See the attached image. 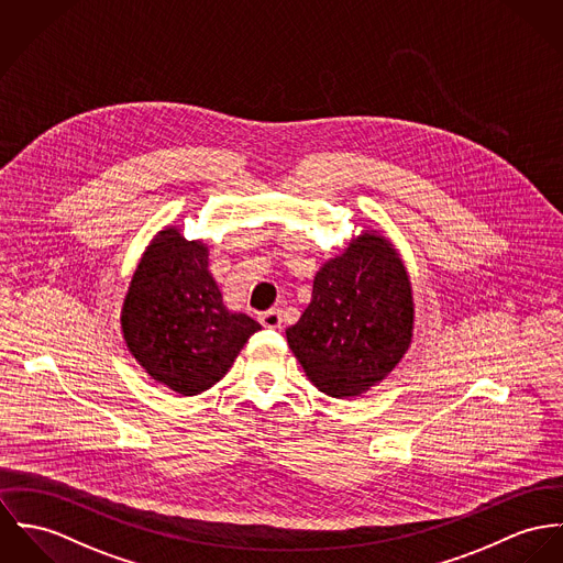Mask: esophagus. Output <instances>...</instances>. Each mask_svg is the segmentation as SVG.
I'll use <instances>...</instances> for the list:
<instances>
[{
    "instance_id": "34e87169",
    "label": "esophagus",
    "mask_w": 563,
    "mask_h": 563,
    "mask_svg": "<svg viewBox=\"0 0 563 563\" xmlns=\"http://www.w3.org/2000/svg\"><path fill=\"white\" fill-rule=\"evenodd\" d=\"M258 321H261L265 328H280L283 314H280V311L272 309V311L261 312V314H258Z\"/></svg>"
}]
</instances>
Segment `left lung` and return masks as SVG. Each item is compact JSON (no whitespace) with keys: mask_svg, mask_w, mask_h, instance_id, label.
Wrapping results in <instances>:
<instances>
[{"mask_svg":"<svg viewBox=\"0 0 563 563\" xmlns=\"http://www.w3.org/2000/svg\"><path fill=\"white\" fill-rule=\"evenodd\" d=\"M412 330L408 269L388 238L365 229L319 267L311 305L287 328V343L321 393L350 399L401 363Z\"/></svg>","mask_w":563,"mask_h":563,"instance_id":"1","label":"left lung"}]
</instances>
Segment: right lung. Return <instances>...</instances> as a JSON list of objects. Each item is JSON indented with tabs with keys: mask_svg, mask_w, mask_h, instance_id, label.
I'll use <instances>...</instances> for the list:
<instances>
[{
	"mask_svg": "<svg viewBox=\"0 0 563 563\" xmlns=\"http://www.w3.org/2000/svg\"><path fill=\"white\" fill-rule=\"evenodd\" d=\"M121 330L129 354L146 374L191 397L227 375L261 325L224 307L209 272V246L166 227L131 276Z\"/></svg>",
	"mask_w": 563,
	"mask_h": 563,
	"instance_id": "add662e5",
	"label": "right lung"
}]
</instances>
